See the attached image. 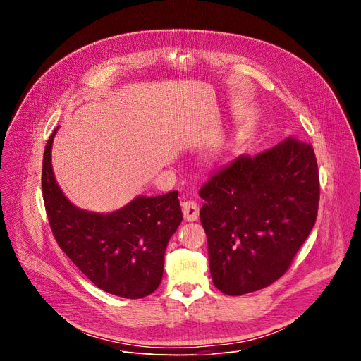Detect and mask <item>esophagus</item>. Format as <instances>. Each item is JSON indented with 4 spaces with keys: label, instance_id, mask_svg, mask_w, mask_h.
<instances>
[{
    "label": "esophagus",
    "instance_id": "esophagus-1",
    "mask_svg": "<svg viewBox=\"0 0 361 361\" xmlns=\"http://www.w3.org/2000/svg\"><path fill=\"white\" fill-rule=\"evenodd\" d=\"M181 207H183V216L185 221H195L198 219L200 210H198V204L195 201L192 200L184 201L181 204Z\"/></svg>",
    "mask_w": 361,
    "mask_h": 361
}]
</instances>
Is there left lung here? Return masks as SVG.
<instances>
[{"label": "left lung", "mask_w": 361, "mask_h": 361, "mask_svg": "<svg viewBox=\"0 0 361 361\" xmlns=\"http://www.w3.org/2000/svg\"><path fill=\"white\" fill-rule=\"evenodd\" d=\"M214 286L227 295L279 280L314 227L320 180L314 149L286 138L257 156H240L200 190Z\"/></svg>", "instance_id": "8db88e82"}]
</instances>
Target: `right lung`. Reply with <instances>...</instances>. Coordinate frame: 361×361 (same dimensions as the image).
I'll return each instance as SVG.
<instances>
[{
	"mask_svg": "<svg viewBox=\"0 0 361 361\" xmlns=\"http://www.w3.org/2000/svg\"><path fill=\"white\" fill-rule=\"evenodd\" d=\"M57 130L45 145L41 184L48 223L60 248L91 283L110 294L141 298L156 291L167 244L183 220L178 191L138 195L107 214L78 209L61 191L51 164Z\"/></svg>",
	"mask_w": 361,
	"mask_h": 361,
	"instance_id": "add662e5",
	"label": "right lung"
}]
</instances>
